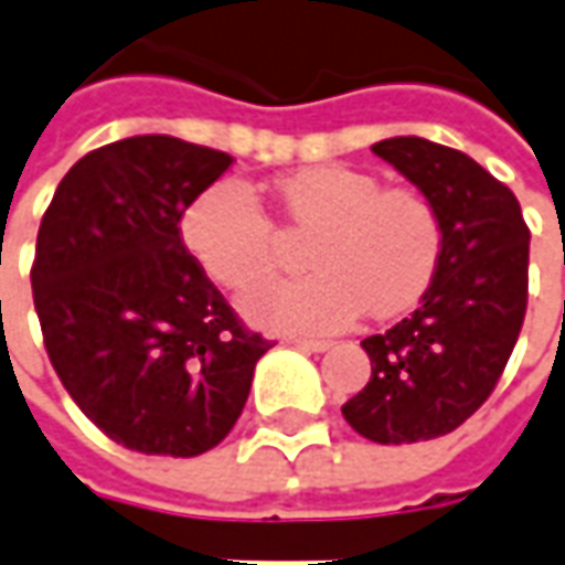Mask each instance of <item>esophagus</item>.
<instances>
[{
	"label": "esophagus",
	"mask_w": 565,
	"mask_h": 565,
	"mask_svg": "<svg viewBox=\"0 0 565 565\" xmlns=\"http://www.w3.org/2000/svg\"><path fill=\"white\" fill-rule=\"evenodd\" d=\"M290 344L299 351H308V354H323L330 348V342H318V339H290Z\"/></svg>",
	"instance_id": "esophagus-1"
}]
</instances>
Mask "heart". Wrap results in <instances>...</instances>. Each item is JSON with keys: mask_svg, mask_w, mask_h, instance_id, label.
I'll return each mask as SVG.
<instances>
[{"mask_svg": "<svg viewBox=\"0 0 565 565\" xmlns=\"http://www.w3.org/2000/svg\"><path fill=\"white\" fill-rule=\"evenodd\" d=\"M296 233H315L306 278H281L242 296L266 330L332 332L366 308L393 318L433 281L445 230L433 199L415 186H384L351 166H311L281 181ZM186 247L223 287H247L278 263V230L254 190L238 181L202 190L181 221Z\"/></svg>", "mask_w": 565, "mask_h": 565, "instance_id": "1", "label": "heart"}]
</instances>
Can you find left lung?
Here are the masks:
<instances>
[{"label":"left lung","instance_id":"left-lung-1","mask_svg":"<svg viewBox=\"0 0 565 565\" xmlns=\"http://www.w3.org/2000/svg\"><path fill=\"white\" fill-rule=\"evenodd\" d=\"M372 150L433 199L445 245L420 306L360 342L372 375L342 415L369 441L412 445L454 433L497 387L526 315L530 230L509 186L462 150L417 136Z\"/></svg>","mask_w":565,"mask_h":565}]
</instances>
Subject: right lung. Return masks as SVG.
I'll list each match as a JSON object with an SVG mask.
<instances>
[{
    "label": "right lung",
    "mask_w": 565,
    "mask_h": 565,
    "mask_svg": "<svg viewBox=\"0 0 565 565\" xmlns=\"http://www.w3.org/2000/svg\"><path fill=\"white\" fill-rule=\"evenodd\" d=\"M233 157L132 136L81 157L44 211L32 302L84 415L139 454L196 457L230 436L271 348L181 242V217Z\"/></svg>",
    "instance_id": "1"
}]
</instances>
